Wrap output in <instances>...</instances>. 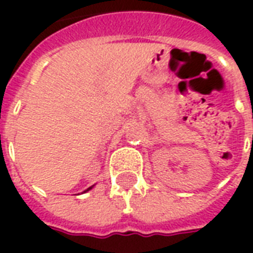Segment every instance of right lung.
<instances>
[{"mask_svg": "<svg viewBox=\"0 0 253 253\" xmlns=\"http://www.w3.org/2000/svg\"><path fill=\"white\" fill-rule=\"evenodd\" d=\"M92 187H93V186H92ZM92 187H89L88 190H85V191H84V192H86V191H89V190H92Z\"/></svg>", "mask_w": 253, "mask_h": 253, "instance_id": "obj_1", "label": "right lung"}]
</instances>
